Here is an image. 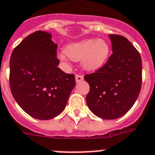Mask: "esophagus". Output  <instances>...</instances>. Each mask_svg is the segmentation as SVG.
Listing matches in <instances>:
<instances>
[{
    "mask_svg": "<svg viewBox=\"0 0 155 155\" xmlns=\"http://www.w3.org/2000/svg\"><path fill=\"white\" fill-rule=\"evenodd\" d=\"M83 80H84V77H83V75H75V81H76V83L81 82Z\"/></svg>",
    "mask_w": 155,
    "mask_h": 155,
    "instance_id": "esophagus-1",
    "label": "esophagus"
}]
</instances>
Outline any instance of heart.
Here are the masks:
<instances>
[{
	"mask_svg": "<svg viewBox=\"0 0 155 155\" xmlns=\"http://www.w3.org/2000/svg\"><path fill=\"white\" fill-rule=\"evenodd\" d=\"M64 53L59 54L63 62L68 57L73 61H81L82 68L86 71H96L105 63L109 54V46L103 39H85L67 47Z\"/></svg>",
	"mask_w": 155,
	"mask_h": 155,
	"instance_id": "1",
	"label": "heart"
}]
</instances>
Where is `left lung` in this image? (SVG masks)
<instances>
[{
  "label": "left lung",
  "mask_w": 155,
  "mask_h": 155,
  "mask_svg": "<svg viewBox=\"0 0 155 155\" xmlns=\"http://www.w3.org/2000/svg\"><path fill=\"white\" fill-rule=\"evenodd\" d=\"M111 54L96 72L85 75L90 91L88 108L98 117L113 120L125 115L138 97L142 87V58L126 38L109 35Z\"/></svg>",
  "instance_id": "left-lung-1"
}]
</instances>
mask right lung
I'll use <instances>...</instances> for the list:
<instances>
[{
	"label": "right lung",
	"instance_id": "add662e5",
	"mask_svg": "<svg viewBox=\"0 0 155 155\" xmlns=\"http://www.w3.org/2000/svg\"><path fill=\"white\" fill-rule=\"evenodd\" d=\"M51 35L36 31L14 48L9 61V86L25 113L49 120L65 108L75 85V75L58 68L57 44Z\"/></svg>",
	"mask_w": 155,
	"mask_h": 155
}]
</instances>
